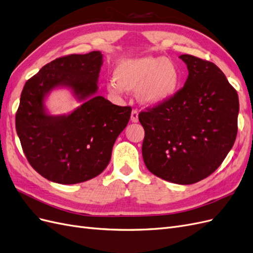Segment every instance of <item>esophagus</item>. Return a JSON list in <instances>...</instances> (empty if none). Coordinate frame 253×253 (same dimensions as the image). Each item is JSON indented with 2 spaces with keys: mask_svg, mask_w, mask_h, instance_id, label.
I'll return each mask as SVG.
<instances>
[{
  "mask_svg": "<svg viewBox=\"0 0 253 253\" xmlns=\"http://www.w3.org/2000/svg\"><path fill=\"white\" fill-rule=\"evenodd\" d=\"M131 121L132 122H138V112L133 110L131 113Z\"/></svg>",
  "mask_w": 253,
  "mask_h": 253,
  "instance_id": "obj_1",
  "label": "esophagus"
}]
</instances>
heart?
<instances>
[{
  "label": "heart",
  "instance_id": "b5f03b06",
  "mask_svg": "<svg viewBox=\"0 0 253 253\" xmlns=\"http://www.w3.org/2000/svg\"><path fill=\"white\" fill-rule=\"evenodd\" d=\"M115 80L106 88L119 95L124 90H135L139 101L147 106H157L170 100L180 87L181 73L173 61L165 57L125 59L114 71Z\"/></svg>",
  "mask_w": 253,
  "mask_h": 253
}]
</instances>
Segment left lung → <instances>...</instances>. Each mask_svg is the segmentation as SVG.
<instances>
[{"label":"left lung","mask_w":253,"mask_h":253,"mask_svg":"<svg viewBox=\"0 0 253 253\" xmlns=\"http://www.w3.org/2000/svg\"><path fill=\"white\" fill-rule=\"evenodd\" d=\"M183 87L167 102L139 114L142 157L148 170L178 185L195 183L215 171L233 147L239 96L219 68L191 55Z\"/></svg>","instance_id":"left-lung-1"}]
</instances>
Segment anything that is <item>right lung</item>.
<instances>
[{
	"mask_svg": "<svg viewBox=\"0 0 253 253\" xmlns=\"http://www.w3.org/2000/svg\"><path fill=\"white\" fill-rule=\"evenodd\" d=\"M102 58L100 51L58 58L23 87L17 133L30 166L50 181L74 185L102 173L131 117L129 106L96 95ZM58 88H68L83 104L72 113L51 115L44 101Z\"/></svg>",
	"mask_w": 253,
	"mask_h": 253,
	"instance_id": "add662e5",
	"label": "right lung"
}]
</instances>
